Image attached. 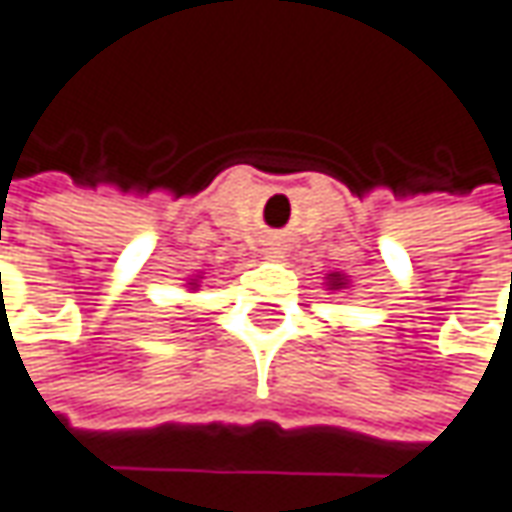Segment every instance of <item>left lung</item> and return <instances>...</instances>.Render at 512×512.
Instances as JSON below:
<instances>
[{
  "instance_id": "1",
  "label": "left lung",
  "mask_w": 512,
  "mask_h": 512,
  "mask_svg": "<svg viewBox=\"0 0 512 512\" xmlns=\"http://www.w3.org/2000/svg\"><path fill=\"white\" fill-rule=\"evenodd\" d=\"M345 285H348V282H345V276H340V273H331V276H328V288H331V291H340Z\"/></svg>"
}]
</instances>
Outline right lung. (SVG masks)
Wrapping results in <instances>:
<instances>
[{
	"label": "right lung",
	"instance_id": "add662e5",
	"mask_svg": "<svg viewBox=\"0 0 512 512\" xmlns=\"http://www.w3.org/2000/svg\"><path fill=\"white\" fill-rule=\"evenodd\" d=\"M190 285H192V288H195V279H192V282H190Z\"/></svg>",
	"mask_w": 512,
	"mask_h": 512
}]
</instances>
